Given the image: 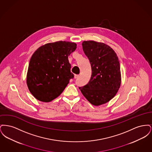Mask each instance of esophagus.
<instances>
[{
    "label": "esophagus",
    "instance_id": "esophagus-1",
    "mask_svg": "<svg viewBox=\"0 0 152 152\" xmlns=\"http://www.w3.org/2000/svg\"><path fill=\"white\" fill-rule=\"evenodd\" d=\"M79 77V75H75V78L77 79Z\"/></svg>",
    "mask_w": 152,
    "mask_h": 152
}]
</instances>
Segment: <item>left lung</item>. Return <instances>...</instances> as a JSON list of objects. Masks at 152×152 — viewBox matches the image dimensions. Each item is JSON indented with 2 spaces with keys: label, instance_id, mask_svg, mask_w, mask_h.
Returning a JSON list of instances; mask_svg holds the SVG:
<instances>
[{
  "label": "left lung",
  "instance_id": "1",
  "mask_svg": "<svg viewBox=\"0 0 152 152\" xmlns=\"http://www.w3.org/2000/svg\"><path fill=\"white\" fill-rule=\"evenodd\" d=\"M88 58L92 75L88 83L80 90L88 101L98 106L107 103L116 95L121 84L120 66L115 52L105 44L94 41L82 43Z\"/></svg>",
  "mask_w": 152,
  "mask_h": 152
}]
</instances>
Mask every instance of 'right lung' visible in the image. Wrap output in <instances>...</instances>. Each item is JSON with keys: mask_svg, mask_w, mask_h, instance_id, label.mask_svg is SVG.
<instances>
[{"mask_svg": "<svg viewBox=\"0 0 152 152\" xmlns=\"http://www.w3.org/2000/svg\"><path fill=\"white\" fill-rule=\"evenodd\" d=\"M76 45L75 43L59 41L46 44L34 53L29 61L27 84L37 100H54L74 77L68 56L75 51Z\"/></svg>", "mask_w": 152, "mask_h": 152, "instance_id": "obj_1", "label": "right lung"}]
</instances>
